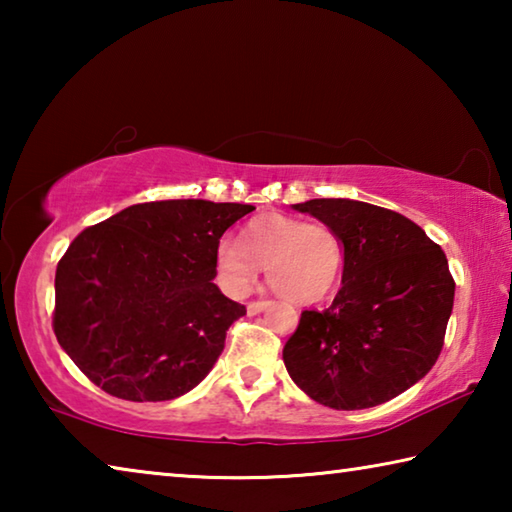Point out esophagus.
I'll list each match as a JSON object with an SVG mask.
<instances>
[{"mask_svg":"<svg viewBox=\"0 0 512 512\" xmlns=\"http://www.w3.org/2000/svg\"><path fill=\"white\" fill-rule=\"evenodd\" d=\"M268 307V302H264V300H255V302H248V316H257V314H262V311Z\"/></svg>","mask_w":512,"mask_h":512,"instance_id":"esophagus-1","label":"esophagus"}]
</instances>
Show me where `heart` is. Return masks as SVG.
I'll use <instances>...</instances> for the list:
<instances>
[{
    "label": "heart",
    "instance_id": "b5f03b06",
    "mask_svg": "<svg viewBox=\"0 0 512 512\" xmlns=\"http://www.w3.org/2000/svg\"><path fill=\"white\" fill-rule=\"evenodd\" d=\"M343 262L339 232L284 214L257 216L241 230V241L223 237L214 253L216 280L228 296H250L266 266L271 287L296 305H311L332 293Z\"/></svg>",
    "mask_w": 512,
    "mask_h": 512
}]
</instances>
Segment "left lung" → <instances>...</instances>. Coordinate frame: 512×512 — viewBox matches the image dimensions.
Instances as JSON below:
<instances>
[{
    "label": "left lung",
    "instance_id": "obj_1",
    "mask_svg": "<svg viewBox=\"0 0 512 512\" xmlns=\"http://www.w3.org/2000/svg\"><path fill=\"white\" fill-rule=\"evenodd\" d=\"M339 232L341 289L325 311H302L282 359L311 400L359 411L393 400L443 350L456 284L443 250L420 225L352 198L293 205Z\"/></svg>",
    "mask_w": 512,
    "mask_h": 512
}]
</instances>
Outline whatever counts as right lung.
Returning <instances> with one entry per match:
<instances>
[{
  "instance_id": "obj_1",
  "label": "right lung",
  "mask_w": 512,
  "mask_h": 512,
  "mask_svg": "<svg viewBox=\"0 0 512 512\" xmlns=\"http://www.w3.org/2000/svg\"><path fill=\"white\" fill-rule=\"evenodd\" d=\"M253 205H131L83 230L56 268L54 332L103 391L164 402L196 388L246 307L214 284L223 232Z\"/></svg>"
}]
</instances>
